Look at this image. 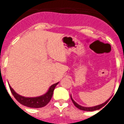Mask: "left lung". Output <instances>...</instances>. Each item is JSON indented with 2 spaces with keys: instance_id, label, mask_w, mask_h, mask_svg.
Segmentation results:
<instances>
[{
  "instance_id": "obj_1",
  "label": "left lung",
  "mask_w": 124,
  "mask_h": 124,
  "mask_svg": "<svg viewBox=\"0 0 124 124\" xmlns=\"http://www.w3.org/2000/svg\"><path fill=\"white\" fill-rule=\"evenodd\" d=\"M71 99L72 102H73V103L74 104V105L77 107V108H78L80 110H82V111H96V110H98L100 109V108H102V107H104L105 105H106L107 103L108 102V101H109V100H108L107 101H106V102H104V103H103V104H100V105H98V106H94V107H90V108H86V107H83V106H80V105H78V104L77 103V102H75V101L73 100V99L71 97Z\"/></svg>"
}]
</instances>
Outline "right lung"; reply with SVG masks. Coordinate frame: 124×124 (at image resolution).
I'll return each instance as SVG.
<instances>
[{
  "label": "right lung",
  "mask_w": 124,
  "mask_h": 124,
  "mask_svg": "<svg viewBox=\"0 0 124 124\" xmlns=\"http://www.w3.org/2000/svg\"><path fill=\"white\" fill-rule=\"evenodd\" d=\"M58 84V82L53 84L49 87L47 92L44 95L38 96V97H33V98H28V97L20 96V95L17 94L16 92H15V91L11 87L9 84V89H10L13 95L14 96L15 99L19 103L24 105V106L29 107V108H40L44 107L49 102V101L52 98L54 88H55V87Z\"/></svg>",
  "instance_id": "1"
}]
</instances>
